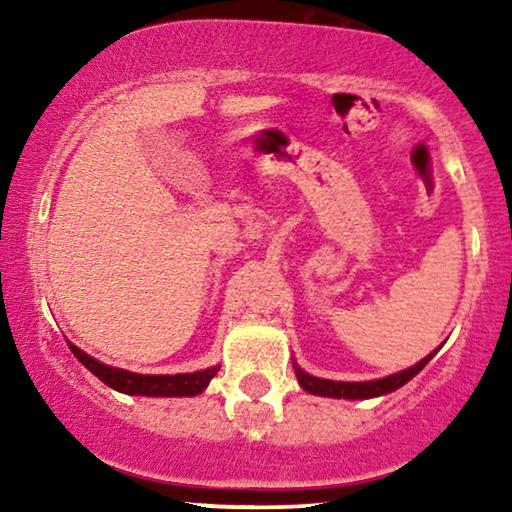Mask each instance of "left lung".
I'll return each mask as SVG.
<instances>
[{
    "mask_svg": "<svg viewBox=\"0 0 512 512\" xmlns=\"http://www.w3.org/2000/svg\"><path fill=\"white\" fill-rule=\"evenodd\" d=\"M433 356H436V352H431L429 356H426V359L415 363V366L408 368V370H401V373L382 377V380H373V382H333V380H321V377L307 375L305 370H300V368H296V375H298L300 387H303L305 391H310V394L331 396V398H373V396L389 394V391L403 387V384L410 382L412 377H415L419 370H422L426 363L433 359Z\"/></svg>",
    "mask_w": 512,
    "mask_h": 512,
    "instance_id": "obj_1",
    "label": "left lung"
}]
</instances>
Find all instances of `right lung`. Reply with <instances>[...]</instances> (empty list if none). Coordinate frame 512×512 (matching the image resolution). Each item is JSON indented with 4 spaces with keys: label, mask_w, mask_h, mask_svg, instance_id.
Listing matches in <instances>:
<instances>
[{
    "label": "right lung",
    "mask_w": 512,
    "mask_h": 512,
    "mask_svg": "<svg viewBox=\"0 0 512 512\" xmlns=\"http://www.w3.org/2000/svg\"><path fill=\"white\" fill-rule=\"evenodd\" d=\"M76 359L86 366L90 373L100 377L104 384H109L111 389L123 391L130 396H195L207 387L209 380L219 373V368H207L198 370V373H186V375H137L128 373V370L104 366V363L95 361L93 356L81 352L79 347L69 345Z\"/></svg>",
    "instance_id": "right-lung-1"
}]
</instances>
